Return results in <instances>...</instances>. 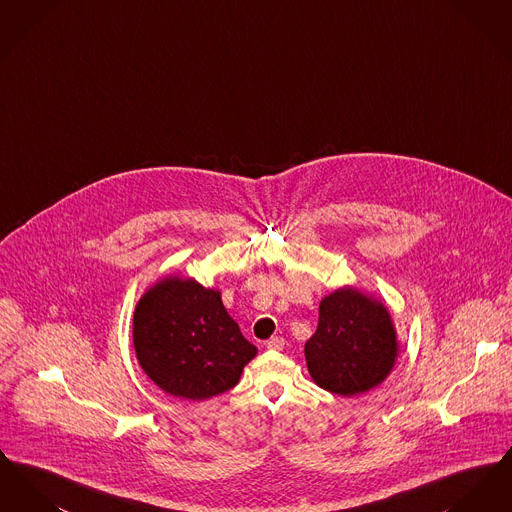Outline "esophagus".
<instances>
[{
  "mask_svg": "<svg viewBox=\"0 0 512 512\" xmlns=\"http://www.w3.org/2000/svg\"><path fill=\"white\" fill-rule=\"evenodd\" d=\"M267 349H272V351H282V349H284V338H280V336L270 338V340L267 341Z\"/></svg>",
  "mask_w": 512,
  "mask_h": 512,
  "instance_id": "1",
  "label": "esophagus"
}]
</instances>
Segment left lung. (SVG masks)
Here are the masks:
<instances>
[{
	"label": "left lung",
	"instance_id": "1",
	"mask_svg": "<svg viewBox=\"0 0 512 512\" xmlns=\"http://www.w3.org/2000/svg\"><path fill=\"white\" fill-rule=\"evenodd\" d=\"M399 357L388 307L353 286L328 293L318 307L317 332L305 361L318 388L355 397L380 386Z\"/></svg>",
	"mask_w": 512,
	"mask_h": 512
}]
</instances>
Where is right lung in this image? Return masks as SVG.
I'll use <instances>...</instances> for the list:
<instances>
[{
  "instance_id": "obj_1",
  "label": "right lung",
  "mask_w": 512,
  "mask_h": 512,
  "mask_svg": "<svg viewBox=\"0 0 512 512\" xmlns=\"http://www.w3.org/2000/svg\"><path fill=\"white\" fill-rule=\"evenodd\" d=\"M132 341L147 378L172 397L192 401L234 388L257 355L219 290L180 276H165L140 297Z\"/></svg>"
}]
</instances>
